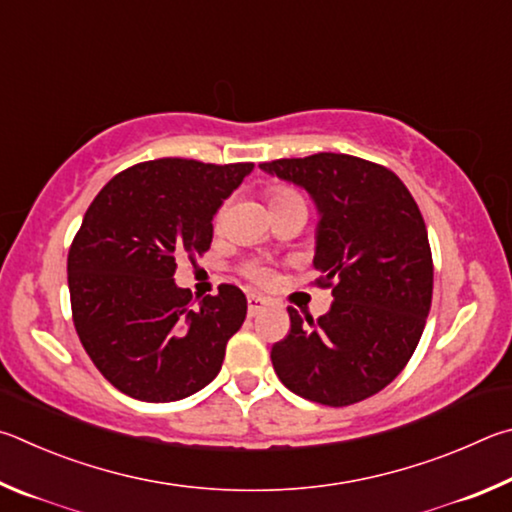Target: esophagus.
<instances>
[{
    "label": "esophagus",
    "mask_w": 512,
    "mask_h": 512,
    "mask_svg": "<svg viewBox=\"0 0 512 512\" xmlns=\"http://www.w3.org/2000/svg\"><path fill=\"white\" fill-rule=\"evenodd\" d=\"M265 308H267V299L258 297V294H249V297H247V312H249V317L261 315V312H263Z\"/></svg>",
    "instance_id": "34e87169"
}]
</instances>
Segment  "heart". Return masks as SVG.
<instances>
[{
    "instance_id": "1",
    "label": "heart",
    "mask_w": 512,
    "mask_h": 512,
    "mask_svg": "<svg viewBox=\"0 0 512 512\" xmlns=\"http://www.w3.org/2000/svg\"><path fill=\"white\" fill-rule=\"evenodd\" d=\"M294 195H297V193L290 191V188H283V186L272 188V200H283V197H294ZM247 274H249L254 281H258V283H265L267 279H270V272H267L265 267H261V265H251V267H247Z\"/></svg>"
}]
</instances>
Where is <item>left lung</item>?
<instances>
[{"label":"left lung","instance_id":"obj_1","mask_svg":"<svg viewBox=\"0 0 512 512\" xmlns=\"http://www.w3.org/2000/svg\"><path fill=\"white\" fill-rule=\"evenodd\" d=\"M261 170L315 202L312 267L335 299L308 325L288 308L292 326L272 346L274 371L319 405L371 398L407 366L432 306V249L418 204L396 173L351 155L276 159Z\"/></svg>","mask_w":512,"mask_h":512}]
</instances>
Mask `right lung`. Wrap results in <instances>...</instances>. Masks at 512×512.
Listing matches in <instances>:
<instances>
[{
  "instance_id": "add662e5",
  "label": "right lung",
  "mask_w": 512,
  "mask_h": 512,
  "mask_svg": "<svg viewBox=\"0 0 512 512\" xmlns=\"http://www.w3.org/2000/svg\"><path fill=\"white\" fill-rule=\"evenodd\" d=\"M254 164L155 159L94 197L67 258L71 315L103 378L130 398L173 402L204 389L247 317L236 285L191 306L179 254L211 247L213 215Z\"/></svg>"
}]
</instances>
